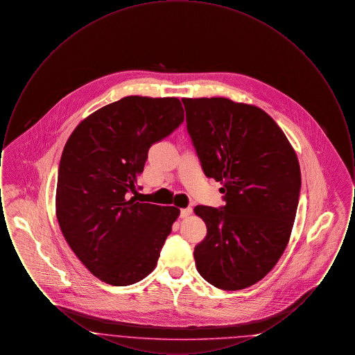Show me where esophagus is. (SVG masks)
<instances>
[{
  "mask_svg": "<svg viewBox=\"0 0 355 355\" xmlns=\"http://www.w3.org/2000/svg\"><path fill=\"white\" fill-rule=\"evenodd\" d=\"M193 214V209L191 207H186L181 210V218H189Z\"/></svg>",
  "mask_w": 355,
  "mask_h": 355,
  "instance_id": "1",
  "label": "esophagus"
}]
</instances>
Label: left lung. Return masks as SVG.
Here are the masks:
<instances>
[{
    "mask_svg": "<svg viewBox=\"0 0 355 355\" xmlns=\"http://www.w3.org/2000/svg\"><path fill=\"white\" fill-rule=\"evenodd\" d=\"M182 102L203 171L223 185L226 202L194 207L207 229L194 249L197 270L222 290L253 286L272 270L291 236L301 190L297 154L258 106L223 97Z\"/></svg>",
    "mask_w": 355,
    "mask_h": 355,
    "instance_id": "left-lung-1",
    "label": "left lung"
}]
</instances>
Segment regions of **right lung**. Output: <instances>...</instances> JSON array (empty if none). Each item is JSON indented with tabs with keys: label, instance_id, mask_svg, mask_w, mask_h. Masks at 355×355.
<instances>
[{
	"label": "right lung",
	"instance_id": "1",
	"mask_svg": "<svg viewBox=\"0 0 355 355\" xmlns=\"http://www.w3.org/2000/svg\"><path fill=\"white\" fill-rule=\"evenodd\" d=\"M182 121L177 97L128 96L83 119L65 144L55 216L70 249L105 284L133 285L157 266L180 209L132 193L149 148Z\"/></svg>",
	"mask_w": 355,
	"mask_h": 355
}]
</instances>
